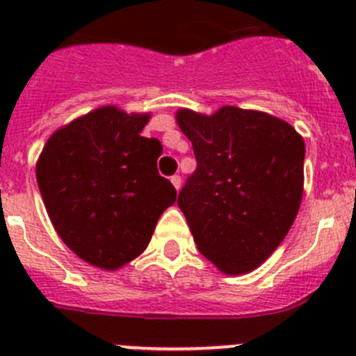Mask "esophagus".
<instances>
[{
    "label": "esophagus",
    "instance_id": "obj_1",
    "mask_svg": "<svg viewBox=\"0 0 356 356\" xmlns=\"http://www.w3.org/2000/svg\"><path fill=\"white\" fill-rule=\"evenodd\" d=\"M171 184L175 185L176 191H180V187H181V178H180V176H178V175L171 176Z\"/></svg>",
    "mask_w": 356,
    "mask_h": 356
}]
</instances>
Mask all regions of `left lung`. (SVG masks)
<instances>
[{
  "label": "left lung",
  "instance_id": "1",
  "mask_svg": "<svg viewBox=\"0 0 356 356\" xmlns=\"http://www.w3.org/2000/svg\"><path fill=\"white\" fill-rule=\"evenodd\" d=\"M176 122L197 162L178 196L197 250L225 275L251 273L298 216L303 137L284 119L229 105L210 115L180 108Z\"/></svg>",
  "mask_w": 356,
  "mask_h": 356
}]
</instances>
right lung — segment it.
Instances as JSON below:
<instances>
[{"mask_svg":"<svg viewBox=\"0 0 356 356\" xmlns=\"http://www.w3.org/2000/svg\"><path fill=\"white\" fill-rule=\"evenodd\" d=\"M151 114L99 106L58 128L37 160L44 207L65 246L103 271L147 248L176 188L156 171L162 144L140 135Z\"/></svg>","mask_w":356,"mask_h":356,"instance_id":"add662e5","label":"right lung"}]
</instances>
